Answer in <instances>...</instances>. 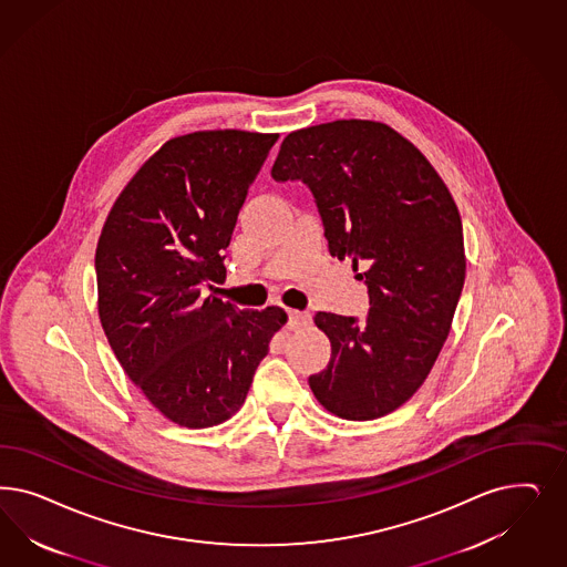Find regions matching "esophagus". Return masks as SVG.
I'll return each mask as SVG.
<instances>
[{
    "label": "esophagus",
    "mask_w": 567,
    "mask_h": 567,
    "mask_svg": "<svg viewBox=\"0 0 567 567\" xmlns=\"http://www.w3.org/2000/svg\"><path fill=\"white\" fill-rule=\"evenodd\" d=\"M309 321H311V315H309V312L293 311V309L288 311V328L290 329L302 328V326H307Z\"/></svg>",
    "instance_id": "esophagus-1"
}]
</instances>
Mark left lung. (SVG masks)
I'll list each match as a JSON object with an SVG mask.
<instances>
[{"mask_svg":"<svg viewBox=\"0 0 567 567\" xmlns=\"http://www.w3.org/2000/svg\"><path fill=\"white\" fill-rule=\"evenodd\" d=\"M271 177L311 189L329 255L350 258L369 293L363 321L315 315L331 357L312 394L342 420L384 417L420 390L451 331L465 281L457 204L420 150L375 121L292 131Z\"/></svg>","mask_w":567,"mask_h":567,"instance_id":"8db88e82","label":"left lung"}]
</instances>
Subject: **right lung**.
<instances>
[{
    "label": "right lung",
    "instance_id": "right-lung-1",
    "mask_svg": "<svg viewBox=\"0 0 567 567\" xmlns=\"http://www.w3.org/2000/svg\"><path fill=\"white\" fill-rule=\"evenodd\" d=\"M277 133L198 131L166 142L114 202L95 250L97 312L128 380L166 420L213 427L236 415L279 307L217 298L225 256Z\"/></svg>",
    "mask_w": 567,
    "mask_h": 567
}]
</instances>
